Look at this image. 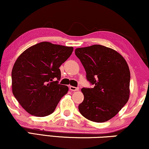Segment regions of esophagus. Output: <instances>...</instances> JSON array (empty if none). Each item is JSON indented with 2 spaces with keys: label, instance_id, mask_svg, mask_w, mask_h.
I'll list each match as a JSON object with an SVG mask.
<instances>
[{
  "label": "esophagus",
  "instance_id": "34e87169",
  "mask_svg": "<svg viewBox=\"0 0 149 149\" xmlns=\"http://www.w3.org/2000/svg\"><path fill=\"white\" fill-rule=\"evenodd\" d=\"M69 88L71 91H78L79 90V87H74V86H70L69 87Z\"/></svg>",
  "mask_w": 149,
  "mask_h": 149
}]
</instances>
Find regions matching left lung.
<instances>
[{
	"mask_svg": "<svg viewBox=\"0 0 149 149\" xmlns=\"http://www.w3.org/2000/svg\"><path fill=\"white\" fill-rule=\"evenodd\" d=\"M75 55L93 88L81 89L84 100L79 105L83 117L102 123L115 117L130 97V72L125 59L113 49L94 45L77 48Z\"/></svg>",
	"mask_w": 149,
	"mask_h": 149,
	"instance_id": "obj_1",
	"label": "left lung"
}]
</instances>
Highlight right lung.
Segmentation results:
<instances>
[{"label":"right lung","mask_w":149,"mask_h":149,"mask_svg":"<svg viewBox=\"0 0 149 149\" xmlns=\"http://www.w3.org/2000/svg\"><path fill=\"white\" fill-rule=\"evenodd\" d=\"M72 51V47L41 42L18 57L12 69V91L19 104L30 115H51L68 92L66 85L59 84V68Z\"/></svg>","instance_id":"obj_1"}]
</instances>
